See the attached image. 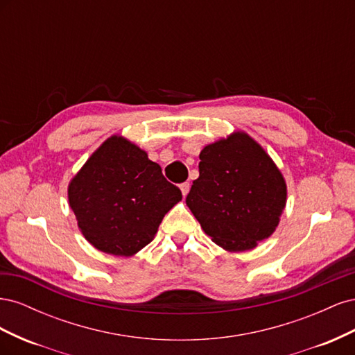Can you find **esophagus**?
Masks as SVG:
<instances>
[{
    "mask_svg": "<svg viewBox=\"0 0 355 355\" xmlns=\"http://www.w3.org/2000/svg\"><path fill=\"white\" fill-rule=\"evenodd\" d=\"M189 188H191V185H189V182H184V184L180 185V191H182V196L184 197H187L188 196V192H189Z\"/></svg>",
    "mask_w": 355,
    "mask_h": 355,
    "instance_id": "34e87169",
    "label": "esophagus"
}]
</instances>
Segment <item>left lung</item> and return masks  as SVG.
<instances>
[{
    "label": "left lung",
    "instance_id": "1",
    "mask_svg": "<svg viewBox=\"0 0 355 355\" xmlns=\"http://www.w3.org/2000/svg\"><path fill=\"white\" fill-rule=\"evenodd\" d=\"M200 159V176L187 206L222 249H254L275 231L286 207L287 187L280 168L244 132L204 146Z\"/></svg>",
    "mask_w": 355,
    "mask_h": 355
}]
</instances>
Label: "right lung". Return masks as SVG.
Wrapping results in <instances>:
<instances>
[{
  "label": "right lung",
  "instance_id": "right-lung-1",
  "mask_svg": "<svg viewBox=\"0 0 355 355\" xmlns=\"http://www.w3.org/2000/svg\"><path fill=\"white\" fill-rule=\"evenodd\" d=\"M84 239L114 256H133L151 243L182 192L144 149L114 135L96 149L68 185Z\"/></svg>",
  "mask_w": 355,
  "mask_h": 355
}]
</instances>
